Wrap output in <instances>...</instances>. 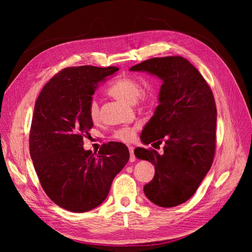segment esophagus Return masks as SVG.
Returning a JSON list of instances; mask_svg holds the SVG:
<instances>
[{"label":"esophagus","mask_w":252,"mask_h":252,"mask_svg":"<svg viewBox=\"0 0 252 252\" xmlns=\"http://www.w3.org/2000/svg\"><path fill=\"white\" fill-rule=\"evenodd\" d=\"M128 149H129V152H130V162H134L135 161V157H134V148L132 146H128Z\"/></svg>","instance_id":"1"}]
</instances>
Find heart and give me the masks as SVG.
Instances as JSON below:
<instances>
[{
    "label": "heart",
    "instance_id": "obj_1",
    "mask_svg": "<svg viewBox=\"0 0 252 252\" xmlns=\"http://www.w3.org/2000/svg\"><path fill=\"white\" fill-rule=\"evenodd\" d=\"M109 94L120 100L128 104H133L140 97L143 104H150L154 101V93L148 89L146 91H141V84L138 80L130 77H124L114 81L109 87ZM88 113L93 121L98 119L100 107L95 98H93L88 105ZM135 127H124L114 132V138L122 142H131L135 136Z\"/></svg>",
    "mask_w": 252,
    "mask_h": 252
}]
</instances>
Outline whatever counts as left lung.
Returning a JSON list of instances; mask_svg holds the SVG:
<instances>
[{
    "label": "left lung",
    "instance_id": "left-lung-1",
    "mask_svg": "<svg viewBox=\"0 0 252 252\" xmlns=\"http://www.w3.org/2000/svg\"><path fill=\"white\" fill-rule=\"evenodd\" d=\"M162 81L158 105L144 126L143 144H164L163 154L138 147L134 156L155 165L144 186L149 201L170 208L189 200L212 165L216 150L217 107L202 74L182 57L155 58L132 66Z\"/></svg>",
    "mask_w": 252,
    "mask_h": 252
}]
</instances>
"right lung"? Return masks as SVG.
<instances>
[{"label":"right lung","mask_w":252,"mask_h":252,"mask_svg":"<svg viewBox=\"0 0 252 252\" xmlns=\"http://www.w3.org/2000/svg\"><path fill=\"white\" fill-rule=\"evenodd\" d=\"M117 67L65 68L42 89L29 134L30 157L44 191L60 207L86 212L107 197L114 177L129 159V150L109 142L98 154L83 147L94 123L89 102Z\"/></svg>","instance_id":"1"}]
</instances>
